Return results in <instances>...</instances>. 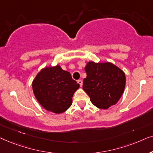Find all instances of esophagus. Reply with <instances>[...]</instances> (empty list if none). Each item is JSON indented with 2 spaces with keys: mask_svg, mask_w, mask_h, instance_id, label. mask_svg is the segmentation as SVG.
<instances>
[{
  "mask_svg": "<svg viewBox=\"0 0 153 153\" xmlns=\"http://www.w3.org/2000/svg\"><path fill=\"white\" fill-rule=\"evenodd\" d=\"M78 83L79 85H80V87H82V80H78Z\"/></svg>",
  "mask_w": 153,
  "mask_h": 153,
  "instance_id": "1",
  "label": "esophagus"
}]
</instances>
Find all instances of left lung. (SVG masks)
<instances>
[{
  "label": "left lung",
  "mask_w": 153,
  "mask_h": 153,
  "mask_svg": "<svg viewBox=\"0 0 153 153\" xmlns=\"http://www.w3.org/2000/svg\"><path fill=\"white\" fill-rule=\"evenodd\" d=\"M87 77L82 89L91 102L101 109L115 105L123 94L126 85L125 73L111 62H89L85 67Z\"/></svg>",
  "instance_id": "8db88e82"
}]
</instances>
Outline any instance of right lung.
<instances>
[{
	"label": "right lung",
	"mask_w": 153,
	"mask_h": 153,
	"mask_svg": "<svg viewBox=\"0 0 153 153\" xmlns=\"http://www.w3.org/2000/svg\"><path fill=\"white\" fill-rule=\"evenodd\" d=\"M80 85L71 73L59 65L45 67L32 82V89L38 103L46 111L56 114L64 113L72 104V98Z\"/></svg>",
	"instance_id": "1"
}]
</instances>
